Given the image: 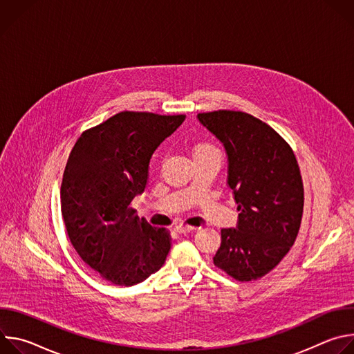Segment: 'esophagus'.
<instances>
[{"instance_id": "esophagus-1", "label": "esophagus", "mask_w": 354, "mask_h": 354, "mask_svg": "<svg viewBox=\"0 0 354 354\" xmlns=\"http://www.w3.org/2000/svg\"><path fill=\"white\" fill-rule=\"evenodd\" d=\"M175 231H176L178 234H187V232L193 231V228H192V227H185V225H176V227H175Z\"/></svg>"}]
</instances>
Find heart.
Masks as SVG:
<instances>
[{"label": "heart", "mask_w": 354, "mask_h": 354, "mask_svg": "<svg viewBox=\"0 0 354 354\" xmlns=\"http://www.w3.org/2000/svg\"><path fill=\"white\" fill-rule=\"evenodd\" d=\"M212 149H216V148L213 145H210V144H200V145L196 147L194 153H201V151H212Z\"/></svg>", "instance_id": "obj_1"}]
</instances>
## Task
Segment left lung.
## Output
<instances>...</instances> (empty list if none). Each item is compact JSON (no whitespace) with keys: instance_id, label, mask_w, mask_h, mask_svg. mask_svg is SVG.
<instances>
[{"instance_id":"1","label":"left lung","mask_w":354,"mask_h":354,"mask_svg":"<svg viewBox=\"0 0 354 354\" xmlns=\"http://www.w3.org/2000/svg\"><path fill=\"white\" fill-rule=\"evenodd\" d=\"M224 145L238 223L221 230L213 261L239 281L268 274L292 246L304 209V187L290 145L266 123L243 112L198 113Z\"/></svg>"}]
</instances>
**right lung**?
<instances>
[{
  "label": "right lung",
  "instance_id": "1",
  "mask_svg": "<svg viewBox=\"0 0 354 354\" xmlns=\"http://www.w3.org/2000/svg\"><path fill=\"white\" fill-rule=\"evenodd\" d=\"M185 120L120 112L84 131L62 183V214L81 259L116 286H133L161 269L171 249L165 228L140 220L130 207L145 189L154 151Z\"/></svg>",
  "mask_w": 354,
  "mask_h": 354
}]
</instances>
